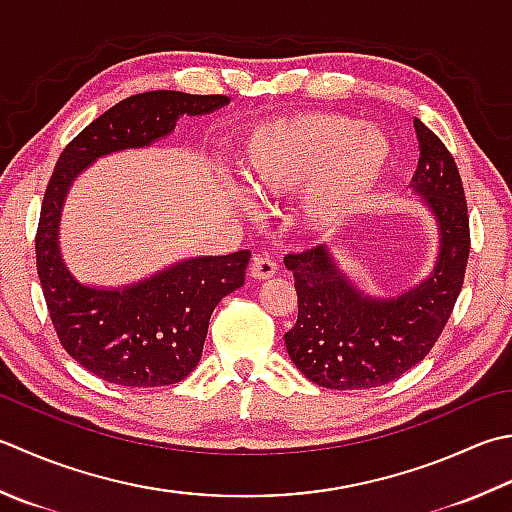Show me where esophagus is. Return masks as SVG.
<instances>
[{
    "instance_id": "1",
    "label": "esophagus",
    "mask_w": 512,
    "mask_h": 512,
    "mask_svg": "<svg viewBox=\"0 0 512 512\" xmlns=\"http://www.w3.org/2000/svg\"><path fill=\"white\" fill-rule=\"evenodd\" d=\"M277 273V264L273 262V257L268 255H257L253 257V262H250V275H253L255 279H270Z\"/></svg>"
}]
</instances>
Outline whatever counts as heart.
Listing matches in <instances>:
<instances>
[{
    "label": "heart",
    "instance_id": "1",
    "mask_svg": "<svg viewBox=\"0 0 512 512\" xmlns=\"http://www.w3.org/2000/svg\"><path fill=\"white\" fill-rule=\"evenodd\" d=\"M386 164L382 133L337 113L270 119L250 128L239 150V175L259 202L308 186L299 215L319 233L342 226L366 202Z\"/></svg>",
    "mask_w": 512,
    "mask_h": 512
}]
</instances>
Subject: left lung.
Wrapping results in <instances>:
<instances>
[{"instance_id": "left-lung-1", "label": "left lung", "mask_w": 512, "mask_h": 512, "mask_svg": "<svg viewBox=\"0 0 512 512\" xmlns=\"http://www.w3.org/2000/svg\"><path fill=\"white\" fill-rule=\"evenodd\" d=\"M419 162L410 188L439 230V253L424 282L397 297L364 295L322 244L286 255L297 290V324L284 335L293 364L317 386L362 390L417 366L442 335L464 284L470 253L462 177L442 139L415 117Z\"/></svg>"}]
</instances>
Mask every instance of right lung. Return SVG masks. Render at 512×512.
<instances>
[{"instance_id": "add662e5", "label": "right lung", "mask_w": 512, "mask_h": 512, "mask_svg": "<svg viewBox=\"0 0 512 512\" xmlns=\"http://www.w3.org/2000/svg\"><path fill=\"white\" fill-rule=\"evenodd\" d=\"M228 102L226 95L179 90L133 95L90 122L57 159L35 237L37 275L64 350L104 382L155 388L193 373L210 315L244 284L250 250L190 257L122 288L86 286L66 268L59 250V219L68 188L99 157L150 146L173 133L182 115H206Z\"/></svg>"}]
</instances>
